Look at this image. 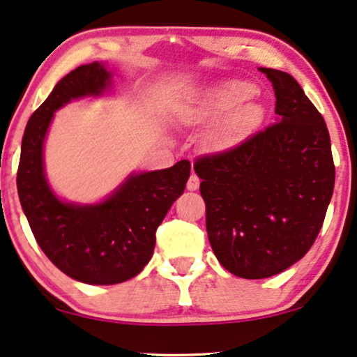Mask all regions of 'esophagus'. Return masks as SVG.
I'll use <instances>...</instances> for the list:
<instances>
[{"label":"esophagus","instance_id":"obj_1","mask_svg":"<svg viewBox=\"0 0 357 357\" xmlns=\"http://www.w3.org/2000/svg\"><path fill=\"white\" fill-rule=\"evenodd\" d=\"M199 185H200V178L197 177L195 174H192L190 178H188V182H187V190L195 192L197 188H199Z\"/></svg>","mask_w":357,"mask_h":357}]
</instances>
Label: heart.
Instances as JSON below:
<instances>
[{
	"mask_svg": "<svg viewBox=\"0 0 357 357\" xmlns=\"http://www.w3.org/2000/svg\"><path fill=\"white\" fill-rule=\"evenodd\" d=\"M258 94V87L246 81H228L220 84L218 87L206 96V99L197 109V117L218 116V114H227L236 107L253 99ZM265 117V111L259 104H245L235 111L230 124H228V134H241L257 127Z\"/></svg>",
	"mask_w": 357,
	"mask_h": 357,
	"instance_id": "1",
	"label": "heart"
}]
</instances>
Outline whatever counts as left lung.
<instances>
[{"mask_svg":"<svg viewBox=\"0 0 357 357\" xmlns=\"http://www.w3.org/2000/svg\"><path fill=\"white\" fill-rule=\"evenodd\" d=\"M259 71L275 89L278 122L193 164L215 257L246 280L278 275L305 257L323 227L336 175L326 122L296 79Z\"/></svg>","mask_w":357,"mask_h":357,"instance_id":"8db88e82","label":"left lung"}]
</instances>
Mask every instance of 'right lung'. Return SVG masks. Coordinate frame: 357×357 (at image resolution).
Returning a JSON list of instances; mask_svg holds the SVG:
<instances>
[{
    "instance_id": "add662e5",
    "label": "right lung",
    "mask_w": 357,
    "mask_h": 357,
    "mask_svg": "<svg viewBox=\"0 0 357 357\" xmlns=\"http://www.w3.org/2000/svg\"><path fill=\"white\" fill-rule=\"evenodd\" d=\"M111 81L100 63L79 66L61 79L26 126L17 167V195L31 231L64 275L87 284H116L134 278L151 261L155 231L185 190L190 162L130 175L98 205L61 202L47 185L43 144L52 114L69 100L99 96Z\"/></svg>"
}]
</instances>
